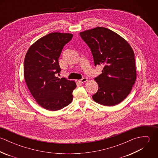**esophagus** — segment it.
<instances>
[{"label":"esophagus","mask_w":158,"mask_h":158,"mask_svg":"<svg viewBox=\"0 0 158 158\" xmlns=\"http://www.w3.org/2000/svg\"><path fill=\"white\" fill-rule=\"evenodd\" d=\"M87 81H88V79H87L86 78H82L81 80H79V82H80V83H83L86 82Z\"/></svg>","instance_id":"1"}]
</instances>
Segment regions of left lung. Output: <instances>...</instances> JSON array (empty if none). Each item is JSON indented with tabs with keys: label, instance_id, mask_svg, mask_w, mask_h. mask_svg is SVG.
Here are the masks:
<instances>
[{
	"label": "left lung",
	"instance_id": "8db88e82",
	"mask_svg": "<svg viewBox=\"0 0 158 158\" xmlns=\"http://www.w3.org/2000/svg\"><path fill=\"white\" fill-rule=\"evenodd\" d=\"M91 50L95 65H103L102 73L95 78L98 89L93 100L111 106L122 102L130 93L136 80L134 51L121 36L105 27L80 33Z\"/></svg>",
	"mask_w": 158,
	"mask_h": 158
}]
</instances>
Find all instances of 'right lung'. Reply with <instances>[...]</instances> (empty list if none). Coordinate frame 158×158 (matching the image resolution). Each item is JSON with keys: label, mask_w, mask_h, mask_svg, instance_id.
<instances>
[{"label": "right lung", "mask_w": 158, "mask_h": 158, "mask_svg": "<svg viewBox=\"0 0 158 158\" xmlns=\"http://www.w3.org/2000/svg\"><path fill=\"white\" fill-rule=\"evenodd\" d=\"M72 37L68 33H49L35 42L25 55V81L36 102L47 110H61L73 100L76 83L55 75L61 71L58 58L63 48Z\"/></svg>", "instance_id": "add662e5"}]
</instances>
